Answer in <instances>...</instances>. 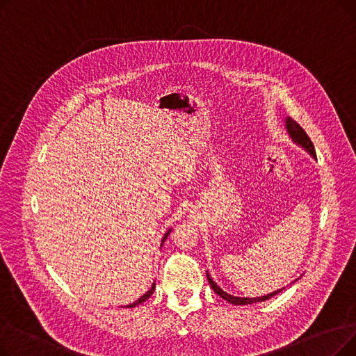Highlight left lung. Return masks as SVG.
<instances>
[{
  "label": "left lung",
  "mask_w": 356,
  "mask_h": 356,
  "mask_svg": "<svg viewBox=\"0 0 356 356\" xmlns=\"http://www.w3.org/2000/svg\"><path fill=\"white\" fill-rule=\"evenodd\" d=\"M286 128H287V131H289V134H290V137L298 144V145H302L306 152H309L310 153V156H313L314 159H316V152H314V145H313V143L310 141V138H309V136L306 134V131L298 125L294 120H291V118H286ZM207 277H208V282H209V284H211V287L213 289V291L218 294V296H220L223 300H227V302H229V303H232V305H236V306H239V305H251V303H257V302H266V300H268V298H271L273 296H275V294H278L280 291H283V289L282 290H277V291H273V293H270V294H267V296H263V297H235V296H231V294H228L227 291H223L215 282L211 278V275L207 273Z\"/></svg>",
  "instance_id": "1"
}]
</instances>
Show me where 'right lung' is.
I'll return each mask as SVG.
<instances>
[{"label":"right lung","mask_w":356,"mask_h":356,"mask_svg":"<svg viewBox=\"0 0 356 356\" xmlns=\"http://www.w3.org/2000/svg\"><path fill=\"white\" fill-rule=\"evenodd\" d=\"M168 234H170V231H168V232H167V234L164 235V238H163V242H164V241L167 239V235H168ZM154 289H156V284H153V286H152V289H149V290H148V291H147V293H145L144 296H141V297L138 298V300H137V302H134V303H131V305H128L127 307H136V306H138L140 303L145 302V300H147V298H148L149 296H152V294L154 293Z\"/></svg>","instance_id":"add662e5"}]
</instances>
